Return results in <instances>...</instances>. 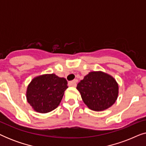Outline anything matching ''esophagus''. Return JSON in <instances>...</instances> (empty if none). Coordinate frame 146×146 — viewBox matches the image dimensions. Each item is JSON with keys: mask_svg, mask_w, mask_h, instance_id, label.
Segmentation results:
<instances>
[{"mask_svg": "<svg viewBox=\"0 0 146 146\" xmlns=\"http://www.w3.org/2000/svg\"><path fill=\"white\" fill-rule=\"evenodd\" d=\"M77 82H78V80H74L72 81H70L68 82V84L70 86H72V87H75L77 85Z\"/></svg>", "mask_w": 146, "mask_h": 146, "instance_id": "1", "label": "esophagus"}]
</instances>
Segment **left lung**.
I'll return each mask as SVG.
<instances>
[{"mask_svg":"<svg viewBox=\"0 0 146 146\" xmlns=\"http://www.w3.org/2000/svg\"><path fill=\"white\" fill-rule=\"evenodd\" d=\"M76 89L88 108L94 111H103L117 100L118 84L114 78L102 71L90 72L78 84Z\"/></svg>","mask_w":146,"mask_h":146,"instance_id":"8db88e82","label":"left lung"}]
</instances>
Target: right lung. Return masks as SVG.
Segmentation results:
<instances>
[{
	"label": "right lung",
	"mask_w": 146,
	"mask_h": 146,
	"mask_svg": "<svg viewBox=\"0 0 146 146\" xmlns=\"http://www.w3.org/2000/svg\"><path fill=\"white\" fill-rule=\"evenodd\" d=\"M67 84L64 78H60L55 74L34 78L27 87V102L36 112H50L59 106L68 88Z\"/></svg>",
	"instance_id": "right-lung-1"
}]
</instances>
